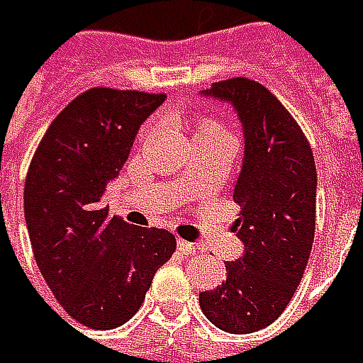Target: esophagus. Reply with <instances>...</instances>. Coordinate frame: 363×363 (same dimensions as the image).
<instances>
[{
    "label": "esophagus",
    "instance_id": "esophagus-1",
    "mask_svg": "<svg viewBox=\"0 0 363 363\" xmlns=\"http://www.w3.org/2000/svg\"><path fill=\"white\" fill-rule=\"evenodd\" d=\"M177 246H179V250H181L182 254H186V256H189V254L197 252V248H195L191 242H184V240H179V242H177Z\"/></svg>",
    "mask_w": 363,
    "mask_h": 363
}]
</instances>
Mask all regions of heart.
I'll use <instances>...</instances> for the list:
<instances>
[{
  "instance_id": "b5f03b06",
  "label": "heart",
  "mask_w": 363,
  "mask_h": 363,
  "mask_svg": "<svg viewBox=\"0 0 363 363\" xmlns=\"http://www.w3.org/2000/svg\"><path fill=\"white\" fill-rule=\"evenodd\" d=\"M208 132H225L223 130V125L216 121V119H199L197 121V125H195V136H199V134H208Z\"/></svg>"
}]
</instances>
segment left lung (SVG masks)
<instances>
[{
    "label": "left lung",
    "mask_w": 363,
    "mask_h": 363,
    "mask_svg": "<svg viewBox=\"0 0 363 363\" xmlns=\"http://www.w3.org/2000/svg\"><path fill=\"white\" fill-rule=\"evenodd\" d=\"M203 94L231 103L244 128L233 191L242 208L233 231L244 254L225 264L220 286L199 294V307L216 328L250 334L284 313L303 279L315 235L318 172L301 125L262 84L233 77Z\"/></svg>",
    "instance_id": "1"
}]
</instances>
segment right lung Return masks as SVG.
I'll list each match as a JSON object with an SVG mask.
<instances>
[{"label":"right lung","instance_id":"1","mask_svg":"<svg viewBox=\"0 0 363 363\" xmlns=\"http://www.w3.org/2000/svg\"><path fill=\"white\" fill-rule=\"evenodd\" d=\"M166 94L92 88L45 130L25 181V220L37 267L79 324L111 330L143 305L155 271L177 250L166 229L109 216L103 195L143 121Z\"/></svg>","mask_w":363,"mask_h":363}]
</instances>
